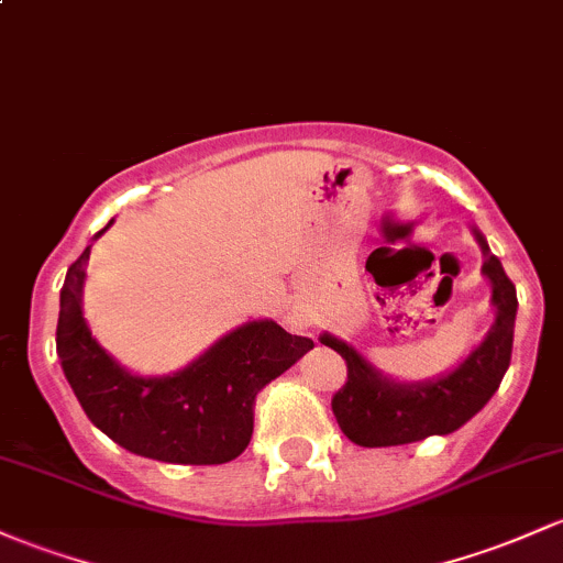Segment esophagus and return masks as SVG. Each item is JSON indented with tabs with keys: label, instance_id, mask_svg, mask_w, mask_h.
Segmentation results:
<instances>
[{
	"label": "esophagus",
	"instance_id": "34e87169",
	"mask_svg": "<svg viewBox=\"0 0 563 563\" xmlns=\"http://www.w3.org/2000/svg\"><path fill=\"white\" fill-rule=\"evenodd\" d=\"M291 325H294V329H307V318H305V314L294 312L291 314Z\"/></svg>",
	"mask_w": 563,
	"mask_h": 563
}]
</instances>
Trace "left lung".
Returning <instances> with one entry per match:
<instances>
[{
  "label": "left lung",
  "instance_id": "1",
  "mask_svg": "<svg viewBox=\"0 0 563 563\" xmlns=\"http://www.w3.org/2000/svg\"><path fill=\"white\" fill-rule=\"evenodd\" d=\"M484 275L492 280V301L497 307L489 336L456 372L428 385H393L357 355L350 344L323 333L320 342L336 350L347 363V382L333 393L331 409L339 428L352 443L366 449L404 446L430 435H449L489 404L510 366L512 325H516V286L503 264L486 249Z\"/></svg>",
  "mask_w": 563,
  "mask_h": 563
}]
</instances>
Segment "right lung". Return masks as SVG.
Wrapping results in <instances>:
<instances>
[{"mask_svg":"<svg viewBox=\"0 0 563 563\" xmlns=\"http://www.w3.org/2000/svg\"><path fill=\"white\" fill-rule=\"evenodd\" d=\"M88 258L90 249H85L66 272L55 350L90 422L128 452L159 462L224 465L243 454L253 435L256 395L312 350V339L256 320L221 339L184 372L141 379L122 372L85 325Z\"/></svg>","mask_w":563,"mask_h":563,"instance_id":"1","label":"right lung"}]
</instances>
